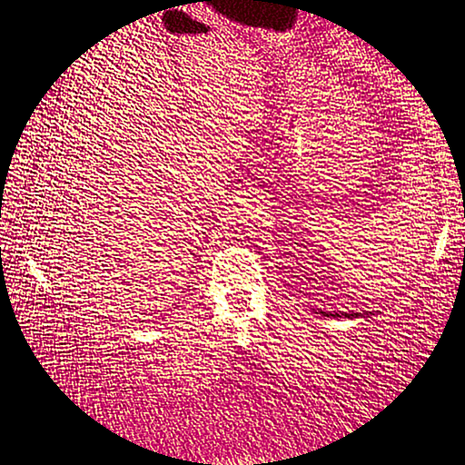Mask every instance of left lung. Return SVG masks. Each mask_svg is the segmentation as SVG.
<instances>
[{
  "mask_svg": "<svg viewBox=\"0 0 465 465\" xmlns=\"http://www.w3.org/2000/svg\"><path fill=\"white\" fill-rule=\"evenodd\" d=\"M316 313H322V316H328V318H363V316H371V312H322V310H318Z\"/></svg>",
  "mask_w": 465,
  "mask_h": 465,
  "instance_id": "obj_1",
  "label": "left lung"
}]
</instances>
